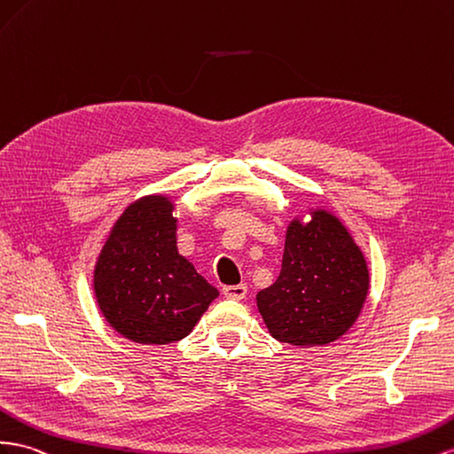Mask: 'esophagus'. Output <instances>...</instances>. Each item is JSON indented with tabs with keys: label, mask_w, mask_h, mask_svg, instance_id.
<instances>
[{
	"label": "esophagus",
	"mask_w": 454,
	"mask_h": 454,
	"mask_svg": "<svg viewBox=\"0 0 454 454\" xmlns=\"http://www.w3.org/2000/svg\"><path fill=\"white\" fill-rule=\"evenodd\" d=\"M247 285H232V286H225L223 288V294L227 298H232V300H242L244 296H247Z\"/></svg>",
	"instance_id": "1"
}]
</instances>
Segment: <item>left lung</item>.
Returning <instances> with one entry per match:
<instances>
[{
  "label": "left lung",
  "mask_w": 454,
  "mask_h": 454,
  "mask_svg": "<svg viewBox=\"0 0 454 454\" xmlns=\"http://www.w3.org/2000/svg\"><path fill=\"white\" fill-rule=\"evenodd\" d=\"M369 294L364 255L340 219L311 212L286 231L283 269L257 292V309L275 340L292 346H325L357 321Z\"/></svg>",
  "instance_id": "left-lung-1"
}]
</instances>
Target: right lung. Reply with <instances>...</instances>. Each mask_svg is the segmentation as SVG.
Listing matches in <instances>:
<instances>
[{"instance_id":"1","label":"right lung","mask_w":454,"mask_h":454,"mask_svg":"<svg viewBox=\"0 0 454 454\" xmlns=\"http://www.w3.org/2000/svg\"><path fill=\"white\" fill-rule=\"evenodd\" d=\"M174 202L151 194L118 217L93 273L95 298L118 334L145 346L192 333L219 292L177 252Z\"/></svg>"}]
</instances>
